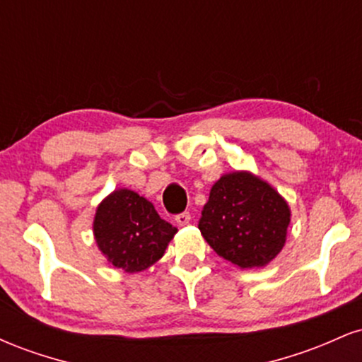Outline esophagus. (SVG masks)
<instances>
[{
  "instance_id": "esophagus-1",
  "label": "esophagus",
  "mask_w": 362,
  "mask_h": 362,
  "mask_svg": "<svg viewBox=\"0 0 362 362\" xmlns=\"http://www.w3.org/2000/svg\"><path fill=\"white\" fill-rule=\"evenodd\" d=\"M175 221L178 226H185V224L190 223V213H182L175 216Z\"/></svg>"
}]
</instances>
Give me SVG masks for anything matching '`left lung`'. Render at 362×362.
<instances>
[{
	"mask_svg": "<svg viewBox=\"0 0 362 362\" xmlns=\"http://www.w3.org/2000/svg\"><path fill=\"white\" fill-rule=\"evenodd\" d=\"M289 223L288 201L269 182L236 170L211 187L199 230L224 260L240 269H255L279 255Z\"/></svg>",
	"mask_w": 362,
	"mask_h": 362,
	"instance_id": "left-lung-1",
	"label": "left lung"
}]
</instances>
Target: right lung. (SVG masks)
Here are the masks:
<instances>
[{"instance_id":"right-lung-1","label":"right lung","mask_w":362,"mask_h":362,"mask_svg":"<svg viewBox=\"0 0 362 362\" xmlns=\"http://www.w3.org/2000/svg\"><path fill=\"white\" fill-rule=\"evenodd\" d=\"M177 228L160 218L155 206L134 190L115 189L97 206L93 236L110 265L134 274L163 257Z\"/></svg>"}]
</instances>
